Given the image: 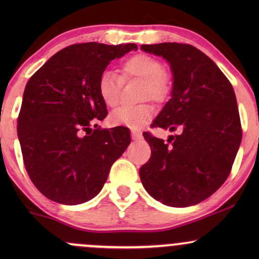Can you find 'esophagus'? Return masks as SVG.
Listing matches in <instances>:
<instances>
[{
	"instance_id": "obj_1",
	"label": "esophagus",
	"mask_w": 259,
	"mask_h": 259,
	"mask_svg": "<svg viewBox=\"0 0 259 259\" xmlns=\"http://www.w3.org/2000/svg\"><path fill=\"white\" fill-rule=\"evenodd\" d=\"M141 138H142V135L140 133H138V132H132V139L133 140H141Z\"/></svg>"
}]
</instances>
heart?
<instances>
[{"instance_id":"heart-1","label":"heart","mask_w":259,"mask_h":259,"mask_svg":"<svg viewBox=\"0 0 259 259\" xmlns=\"http://www.w3.org/2000/svg\"><path fill=\"white\" fill-rule=\"evenodd\" d=\"M118 76L111 70H105L97 81V94L100 100L108 108H114L119 102L121 81L130 80L142 81L141 100H152L163 103L171 90V81L164 72V65L156 57L138 53L126 58L119 65ZM154 114L153 106L142 103L135 107H119L111 113L108 121L112 125H124L132 129L146 125Z\"/></svg>"}]
</instances>
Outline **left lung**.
I'll list each match as a JSON object with an SVG mask.
<instances>
[{"instance_id":"left-lung-1","label":"left lung","mask_w":259,"mask_h":259,"mask_svg":"<svg viewBox=\"0 0 259 259\" xmlns=\"http://www.w3.org/2000/svg\"><path fill=\"white\" fill-rule=\"evenodd\" d=\"M141 49L170 64L171 99L153 127L177 134L164 142L144 133L151 157L140 168V179L148 194L167 206H194L228 179L241 144L233 85L212 59L189 44L141 45Z\"/></svg>"}]
</instances>
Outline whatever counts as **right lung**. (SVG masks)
<instances>
[{
    "label": "right lung",
    "mask_w": 259,
    "mask_h": 259,
    "mask_svg": "<svg viewBox=\"0 0 259 259\" xmlns=\"http://www.w3.org/2000/svg\"><path fill=\"white\" fill-rule=\"evenodd\" d=\"M132 50L138 45H70L29 79L18 138L29 178L50 200L73 206L94 198L129 146L127 127L103 129L95 123L108 113L97 94L100 75Z\"/></svg>",
    "instance_id": "add662e5"
}]
</instances>
